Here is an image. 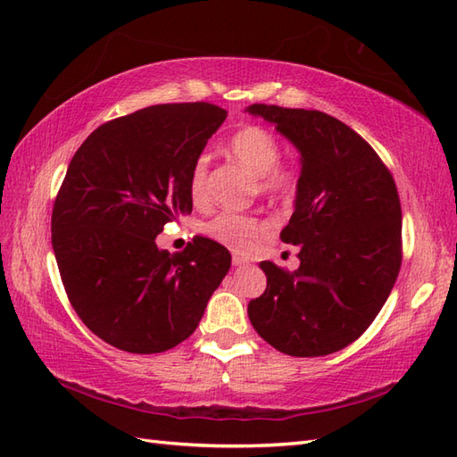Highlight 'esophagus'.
<instances>
[{"instance_id": "esophagus-1", "label": "esophagus", "mask_w": 457, "mask_h": 457, "mask_svg": "<svg viewBox=\"0 0 457 457\" xmlns=\"http://www.w3.org/2000/svg\"><path fill=\"white\" fill-rule=\"evenodd\" d=\"M231 263H234L236 267H244V265H247V259H245L244 255L236 253V255H234V259H231Z\"/></svg>"}]
</instances>
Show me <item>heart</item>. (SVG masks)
Masks as SVG:
<instances>
[{
	"mask_svg": "<svg viewBox=\"0 0 457 457\" xmlns=\"http://www.w3.org/2000/svg\"><path fill=\"white\" fill-rule=\"evenodd\" d=\"M228 153L237 164H241L249 174L257 179L259 192L267 196H285L296 184L295 170L278 167L280 159V143L270 133L259 125H247L231 135L228 143ZM208 174H210V157L206 153L194 159L188 172V192L194 204L208 202ZM267 229V223L253 216H241V213L223 212L220 216L208 221L206 234L216 239L218 244L236 251H247L257 236Z\"/></svg>",
	"mask_w": 457,
	"mask_h": 457,
	"instance_id": "heart-1",
	"label": "heart"
}]
</instances>
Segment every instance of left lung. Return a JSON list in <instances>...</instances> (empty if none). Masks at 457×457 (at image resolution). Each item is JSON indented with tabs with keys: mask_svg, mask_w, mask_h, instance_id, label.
<instances>
[{
	"mask_svg": "<svg viewBox=\"0 0 457 457\" xmlns=\"http://www.w3.org/2000/svg\"><path fill=\"white\" fill-rule=\"evenodd\" d=\"M300 154L295 212L280 231L298 247L293 273L259 267L267 288L251 300L255 332L278 352H339L371 326L401 269L403 213L391 172L371 145L332 115L253 104Z\"/></svg>",
	"mask_w": 457,
	"mask_h": 457,
	"instance_id": "left-lung-1",
	"label": "left lung"
}]
</instances>
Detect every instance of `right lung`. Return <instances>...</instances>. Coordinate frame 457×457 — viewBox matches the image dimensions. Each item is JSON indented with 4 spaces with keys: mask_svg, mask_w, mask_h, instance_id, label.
Instances as JSON below:
<instances>
[{
    "mask_svg": "<svg viewBox=\"0 0 457 457\" xmlns=\"http://www.w3.org/2000/svg\"><path fill=\"white\" fill-rule=\"evenodd\" d=\"M228 112L162 104L100 125L76 151L53 208V251L76 314L129 353H161L198 328L231 267L229 251L196 237L157 247L192 212L188 172Z\"/></svg>",
    "mask_w": 457,
    "mask_h": 457,
    "instance_id": "obj_1",
    "label": "right lung"
}]
</instances>
